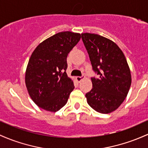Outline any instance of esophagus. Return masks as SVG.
Listing matches in <instances>:
<instances>
[{
	"label": "esophagus",
	"mask_w": 148,
	"mask_h": 148,
	"mask_svg": "<svg viewBox=\"0 0 148 148\" xmlns=\"http://www.w3.org/2000/svg\"><path fill=\"white\" fill-rule=\"evenodd\" d=\"M83 79H85V77H84V76H82V77H77V80L78 82H80Z\"/></svg>",
	"instance_id": "1"
}]
</instances>
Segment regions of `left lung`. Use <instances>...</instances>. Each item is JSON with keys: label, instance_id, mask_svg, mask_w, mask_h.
Here are the masks:
<instances>
[{"label": "left lung", "instance_id": "8db88e82", "mask_svg": "<svg viewBox=\"0 0 148 148\" xmlns=\"http://www.w3.org/2000/svg\"><path fill=\"white\" fill-rule=\"evenodd\" d=\"M92 69L100 77L91 78L92 88L87 103L98 112L115 111L124 102L131 84V70L122 50L114 42L98 34H82Z\"/></svg>", "mask_w": 148, "mask_h": 148}]
</instances>
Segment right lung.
<instances>
[{"instance_id": "1", "label": "right lung", "mask_w": 148, "mask_h": 148, "mask_svg": "<svg viewBox=\"0 0 148 148\" xmlns=\"http://www.w3.org/2000/svg\"><path fill=\"white\" fill-rule=\"evenodd\" d=\"M81 34L62 32L40 43L32 53L25 72L27 90L35 104L56 112L67 103L74 82L66 73L68 53Z\"/></svg>"}]
</instances>
